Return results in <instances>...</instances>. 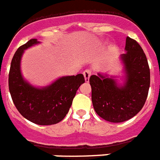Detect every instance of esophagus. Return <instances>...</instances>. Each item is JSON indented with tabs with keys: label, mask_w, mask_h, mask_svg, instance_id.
Here are the masks:
<instances>
[{
	"label": "esophagus",
	"mask_w": 160,
	"mask_h": 160,
	"mask_svg": "<svg viewBox=\"0 0 160 160\" xmlns=\"http://www.w3.org/2000/svg\"><path fill=\"white\" fill-rule=\"evenodd\" d=\"M91 74H92V72H91V70L89 69L85 70L83 72V75L84 77H85V81H86L87 83V82H89V79H90Z\"/></svg>",
	"instance_id": "1"
}]
</instances>
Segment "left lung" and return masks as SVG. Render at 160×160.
<instances>
[{"instance_id":"1","label":"left lung","mask_w":160,"mask_h":160,"mask_svg":"<svg viewBox=\"0 0 160 160\" xmlns=\"http://www.w3.org/2000/svg\"><path fill=\"white\" fill-rule=\"evenodd\" d=\"M126 53L119 60L123 66L122 83L118 76L98 73L90 77L92 101L96 113L111 122L130 119L144 105L150 87V69L143 49L127 37Z\"/></svg>"}]
</instances>
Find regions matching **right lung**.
<instances>
[{
    "mask_svg": "<svg viewBox=\"0 0 160 160\" xmlns=\"http://www.w3.org/2000/svg\"><path fill=\"white\" fill-rule=\"evenodd\" d=\"M38 43L37 38H32L17 49L9 71V92L15 107L26 119L38 125H52L66 117L85 79L79 73L60 77L46 87L29 83L21 73V59L26 49Z\"/></svg>",
    "mask_w": 160,
    "mask_h": 160,
    "instance_id": "obj_1",
    "label": "right lung"
}]
</instances>
